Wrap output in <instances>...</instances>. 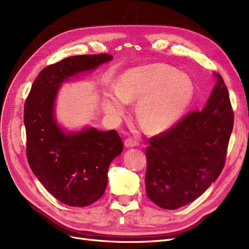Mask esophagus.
Segmentation results:
<instances>
[{
	"label": "esophagus",
	"instance_id": "obj_1",
	"mask_svg": "<svg viewBox=\"0 0 249 249\" xmlns=\"http://www.w3.org/2000/svg\"><path fill=\"white\" fill-rule=\"evenodd\" d=\"M138 144H139V142L137 141L136 139H134V138H127L124 141V145H125V147H127V148L128 147H135Z\"/></svg>",
	"mask_w": 249,
	"mask_h": 249
}]
</instances>
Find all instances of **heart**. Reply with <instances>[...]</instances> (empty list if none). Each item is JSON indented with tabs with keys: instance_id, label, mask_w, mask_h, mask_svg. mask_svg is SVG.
I'll return each instance as SVG.
<instances>
[{
	"instance_id": "1",
	"label": "heart",
	"mask_w": 249,
	"mask_h": 249,
	"mask_svg": "<svg viewBox=\"0 0 249 249\" xmlns=\"http://www.w3.org/2000/svg\"><path fill=\"white\" fill-rule=\"evenodd\" d=\"M194 82L185 73L165 64L136 67L124 72L117 87L104 95L106 113L121 117L128 101L138 99L136 115L151 133L164 132L182 117L193 101Z\"/></svg>"
}]
</instances>
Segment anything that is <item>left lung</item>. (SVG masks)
I'll return each mask as SVG.
<instances>
[{"mask_svg": "<svg viewBox=\"0 0 249 249\" xmlns=\"http://www.w3.org/2000/svg\"><path fill=\"white\" fill-rule=\"evenodd\" d=\"M215 76L206 106L149 139L145 186L148 198L162 209L198 199L225 167L234 112L224 79Z\"/></svg>", "mask_w": 249, "mask_h": 249, "instance_id": "1", "label": "left lung"}]
</instances>
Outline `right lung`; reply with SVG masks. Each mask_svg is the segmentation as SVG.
I'll return each instance as SVG.
<instances>
[{
	"label": "right lung",
	"mask_w": 249,
	"mask_h": 249,
	"mask_svg": "<svg viewBox=\"0 0 249 249\" xmlns=\"http://www.w3.org/2000/svg\"><path fill=\"white\" fill-rule=\"evenodd\" d=\"M112 58L107 53L84 54L49 65L39 73L25 101L29 165L43 186L69 206H89L104 195L110 162L124 146L115 130L63 131L54 118L56 93L70 77L95 70Z\"/></svg>",
	"instance_id": "right-lung-1"
}]
</instances>
